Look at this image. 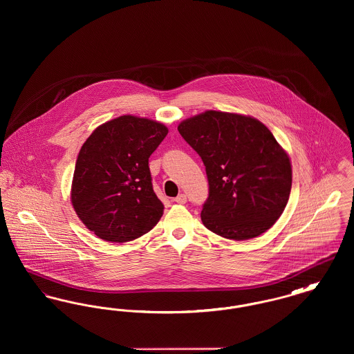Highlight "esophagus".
<instances>
[{
    "mask_svg": "<svg viewBox=\"0 0 354 354\" xmlns=\"http://www.w3.org/2000/svg\"><path fill=\"white\" fill-rule=\"evenodd\" d=\"M174 201L176 203H179V204H185V203L187 202V196H185V194H180V195H178Z\"/></svg>",
    "mask_w": 354,
    "mask_h": 354,
    "instance_id": "esophagus-1",
    "label": "esophagus"
}]
</instances>
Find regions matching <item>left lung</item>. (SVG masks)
<instances>
[{"label": "left lung", "mask_w": 354, "mask_h": 354, "mask_svg": "<svg viewBox=\"0 0 354 354\" xmlns=\"http://www.w3.org/2000/svg\"><path fill=\"white\" fill-rule=\"evenodd\" d=\"M178 131L205 166L203 224L232 240L270 230L292 187L289 158L270 130L257 119L209 110L183 120Z\"/></svg>", "instance_id": "obj_1"}]
</instances>
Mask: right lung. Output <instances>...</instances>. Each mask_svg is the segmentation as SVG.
Listing matches in <instances>:
<instances>
[{
  "label": "right lung",
  "instance_id": "obj_1",
  "mask_svg": "<svg viewBox=\"0 0 354 354\" xmlns=\"http://www.w3.org/2000/svg\"><path fill=\"white\" fill-rule=\"evenodd\" d=\"M167 133L159 122L123 115L87 138L75 162L71 203L91 232L124 243L156 225L165 205L153 192L149 158Z\"/></svg>",
  "mask_w": 354,
  "mask_h": 354
}]
</instances>
